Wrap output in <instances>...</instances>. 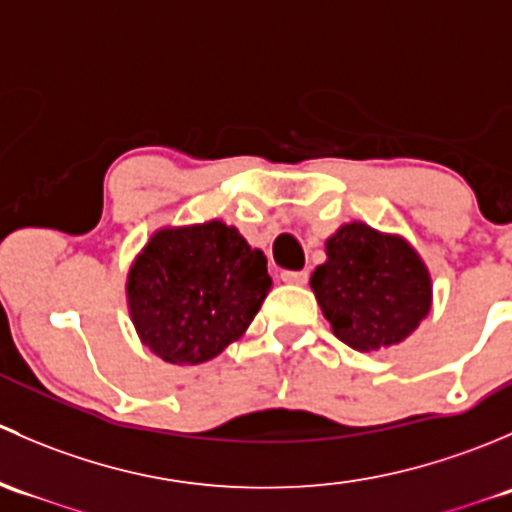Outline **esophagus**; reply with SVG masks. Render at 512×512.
I'll return each mask as SVG.
<instances>
[{
    "mask_svg": "<svg viewBox=\"0 0 512 512\" xmlns=\"http://www.w3.org/2000/svg\"><path fill=\"white\" fill-rule=\"evenodd\" d=\"M282 282H292V285H304L307 282V270H285L282 272Z\"/></svg>",
    "mask_w": 512,
    "mask_h": 512,
    "instance_id": "34e87169",
    "label": "esophagus"
}]
</instances>
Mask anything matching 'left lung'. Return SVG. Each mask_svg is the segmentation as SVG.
I'll list each match as a JSON object with an SVG mask.
<instances>
[{
	"label": "left lung",
	"instance_id": "left-lung-1",
	"mask_svg": "<svg viewBox=\"0 0 512 512\" xmlns=\"http://www.w3.org/2000/svg\"><path fill=\"white\" fill-rule=\"evenodd\" d=\"M312 289L334 334L359 352L404 342L431 309V277L414 247L364 223L329 237Z\"/></svg>",
	"mask_w": 512,
	"mask_h": 512
}]
</instances>
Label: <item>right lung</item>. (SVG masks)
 <instances>
[{
	"label": "right lung",
	"mask_w": 512,
	"mask_h": 512,
	"mask_svg": "<svg viewBox=\"0 0 512 512\" xmlns=\"http://www.w3.org/2000/svg\"><path fill=\"white\" fill-rule=\"evenodd\" d=\"M272 287L267 257L220 220L160 230L133 262L128 307L143 344L170 364L218 356Z\"/></svg>",
	"instance_id": "1"
}]
</instances>
